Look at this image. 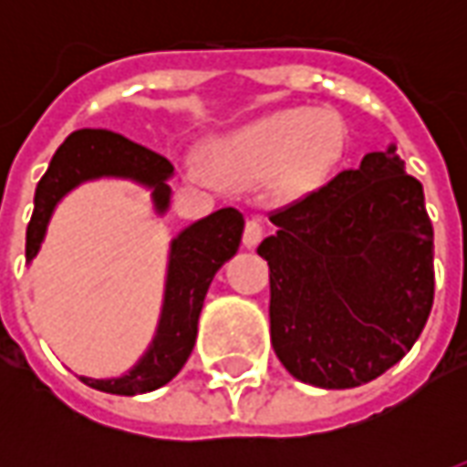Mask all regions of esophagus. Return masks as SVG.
Here are the masks:
<instances>
[{
  "instance_id": "34e87169",
  "label": "esophagus",
  "mask_w": 467,
  "mask_h": 467,
  "mask_svg": "<svg viewBox=\"0 0 467 467\" xmlns=\"http://www.w3.org/2000/svg\"><path fill=\"white\" fill-rule=\"evenodd\" d=\"M260 240H263V224L257 223V220H247L243 233V244L247 250H253V247L260 244Z\"/></svg>"
}]
</instances>
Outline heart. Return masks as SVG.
Masks as SVG:
<instances>
[{
    "label": "heart",
    "instance_id": "obj_1",
    "mask_svg": "<svg viewBox=\"0 0 467 467\" xmlns=\"http://www.w3.org/2000/svg\"><path fill=\"white\" fill-rule=\"evenodd\" d=\"M348 130L335 109L287 107L207 144L202 160L184 162V180L200 187H263L293 202L317 190L343 160Z\"/></svg>",
    "mask_w": 467,
    "mask_h": 467
}]
</instances>
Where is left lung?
<instances>
[{
  "label": "left lung",
  "mask_w": 467,
  "mask_h": 467,
  "mask_svg": "<svg viewBox=\"0 0 467 467\" xmlns=\"http://www.w3.org/2000/svg\"><path fill=\"white\" fill-rule=\"evenodd\" d=\"M270 337L300 382L345 390L405 358L435 293L422 184L395 144L270 217Z\"/></svg>",
  "instance_id": "1"
}]
</instances>
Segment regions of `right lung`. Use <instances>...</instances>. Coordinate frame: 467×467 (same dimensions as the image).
Instances as JSON below:
<instances>
[{"label":"right lung","mask_w":467,"mask_h":467,"mask_svg":"<svg viewBox=\"0 0 467 467\" xmlns=\"http://www.w3.org/2000/svg\"><path fill=\"white\" fill-rule=\"evenodd\" d=\"M174 167L162 154L130 142L127 137L107 130H77L59 144L35 192V213L26 224V263H32L45 243L47 224L62 197L75 187L99 177L132 180L152 192L154 213L170 210V184ZM244 220L234 207L207 214L170 243L167 280L160 323L150 348L119 378H87L79 380L95 390L112 395H142L172 380L190 358L197 337V320L202 313L204 295L214 273L240 247Z\"/></svg>","instance_id":"right-lung-1"}]
</instances>
